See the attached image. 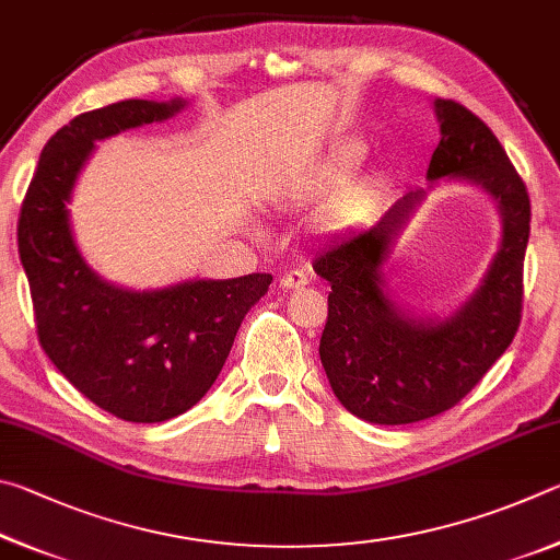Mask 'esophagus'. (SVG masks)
I'll list each match as a JSON object with an SVG mask.
<instances>
[{"instance_id":"obj_1","label":"esophagus","mask_w":560,"mask_h":560,"mask_svg":"<svg viewBox=\"0 0 560 560\" xmlns=\"http://www.w3.org/2000/svg\"><path fill=\"white\" fill-rule=\"evenodd\" d=\"M307 282H310L307 272H302V270H290L280 278V285L285 290H300V288H305Z\"/></svg>"}]
</instances>
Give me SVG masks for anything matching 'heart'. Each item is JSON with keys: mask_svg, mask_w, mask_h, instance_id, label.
Segmentation results:
<instances>
[{"mask_svg": "<svg viewBox=\"0 0 560 560\" xmlns=\"http://www.w3.org/2000/svg\"><path fill=\"white\" fill-rule=\"evenodd\" d=\"M364 160V147L361 144H349V147H341L335 154L329 156L327 164L322 166V176L329 182H337L341 176H347L354 166Z\"/></svg>", "mask_w": 560, "mask_h": 560, "instance_id": "heart-1", "label": "heart"}]
</instances>
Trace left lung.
I'll use <instances>...</instances> for the list:
<instances>
[{"mask_svg": "<svg viewBox=\"0 0 560 560\" xmlns=\"http://www.w3.org/2000/svg\"><path fill=\"white\" fill-rule=\"evenodd\" d=\"M440 142L428 179L482 184L504 215L502 248L477 295L443 325L408 319L381 290L388 243L423 189L406 191L381 219L322 250L312 268L329 292L319 359L349 413L378 425H408L457 406L506 347L522 322L524 255L532 201L494 132L455 101L435 103Z\"/></svg>", "mask_w": 560, "mask_h": 560, "instance_id": "left-lung-1", "label": "left lung"}]
</instances>
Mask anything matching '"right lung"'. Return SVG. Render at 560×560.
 Listing matches in <instances>:
<instances>
[{
    "mask_svg": "<svg viewBox=\"0 0 560 560\" xmlns=\"http://www.w3.org/2000/svg\"><path fill=\"white\" fill-rule=\"evenodd\" d=\"M179 107L122 101L73 117L42 150L16 225L38 345L88 400L130 423H162L199 404L272 280L253 272L130 292L107 285L78 253L66 201L93 142Z\"/></svg>",
    "mask_w": 560,
    "mask_h": 560,
    "instance_id": "obj_1",
    "label": "right lung"
}]
</instances>
